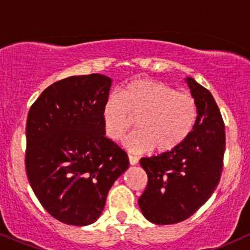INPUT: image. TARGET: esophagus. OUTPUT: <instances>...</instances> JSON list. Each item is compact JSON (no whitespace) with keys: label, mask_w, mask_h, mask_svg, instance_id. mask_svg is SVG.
Listing matches in <instances>:
<instances>
[{"label":"esophagus","mask_w":250,"mask_h":250,"mask_svg":"<svg viewBox=\"0 0 250 250\" xmlns=\"http://www.w3.org/2000/svg\"><path fill=\"white\" fill-rule=\"evenodd\" d=\"M128 159H129V163H130L131 166H135V165H137V163H139V159H137L136 156H133V155L129 154Z\"/></svg>","instance_id":"34e87169"}]
</instances>
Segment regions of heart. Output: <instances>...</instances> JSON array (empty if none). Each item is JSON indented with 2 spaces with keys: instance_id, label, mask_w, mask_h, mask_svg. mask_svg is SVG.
I'll return each mask as SVG.
<instances>
[{
  "instance_id": "heart-1",
  "label": "heart",
  "mask_w": 250,
  "mask_h": 250,
  "mask_svg": "<svg viewBox=\"0 0 250 250\" xmlns=\"http://www.w3.org/2000/svg\"><path fill=\"white\" fill-rule=\"evenodd\" d=\"M197 114L196 100L189 93L159 81L139 80L107 97L102 121L105 136L117 141L131 128L134 117L139 129L125 137L127 148L135 153L153 148L169 153L188 139Z\"/></svg>"
}]
</instances>
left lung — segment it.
<instances>
[{
  "label": "left lung",
  "mask_w": 250,
  "mask_h": 250,
  "mask_svg": "<svg viewBox=\"0 0 250 250\" xmlns=\"http://www.w3.org/2000/svg\"><path fill=\"white\" fill-rule=\"evenodd\" d=\"M186 81L199 110L193 131L179 148L140 160L148 183L139 206L155 225L190 217L214 193L223 169L226 131L220 109L208 89L191 77Z\"/></svg>",
  "instance_id": "1"
}]
</instances>
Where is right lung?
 I'll return each mask as SVG.
<instances>
[{
    "label": "right lung",
    "instance_id": "obj_1",
    "mask_svg": "<svg viewBox=\"0 0 250 250\" xmlns=\"http://www.w3.org/2000/svg\"><path fill=\"white\" fill-rule=\"evenodd\" d=\"M110 85L100 74L67 77L44 89L28 113V180L42 207L65 225L95 222L129 167L127 153L103 129Z\"/></svg>",
    "mask_w": 250,
    "mask_h": 250
}]
</instances>
